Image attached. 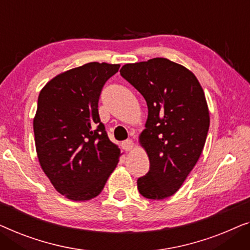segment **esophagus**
Segmentation results:
<instances>
[{
    "instance_id": "34e87169",
    "label": "esophagus",
    "mask_w": 250,
    "mask_h": 250,
    "mask_svg": "<svg viewBox=\"0 0 250 250\" xmlns=\"http://www.w3.org/2000/svg\"><path fill=\"white\" fill-rule=\"evenodd\" d=\"M122 146H124V148L125 149V150H131L132 148H133V146H135V144H133V140H131V139H126L125 142H124L122 143Z\"/></svg>"
}]
</instances>
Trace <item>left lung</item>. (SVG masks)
<instances>
[{"instance_id":"8db88e82","label":"left lung","mask_w":250,"mask_h":250,"mask_svg":"<svg viewBox=\"0 0 250 250\" xmlns=\"http://www.w3.org/2000/svg\"><path fill=\"white\" fill-rule=\"evenodd\" d=\"M120 73L148 107L139 144L149 159V171L137 187L148 199L167 198L202 155L209 128L205 94L190 70L164 58L128 63Z\"/></svg>"}]
</instances>
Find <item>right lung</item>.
<instances>
[{
  "label": "right lung",
  "instance_id": "1",
  "mask_svg": "<svg viewBox=\"0 0 250 250\" xmlns=\"http://www.w3.org/2000/svg\"><path fill=\"white\" fill-rule=\"evenodd\" d=\"M119 68L86 63L55 76L38 96L34 118L38 161L55 190L68 199L83 202L100 195L121 156L97 108L104 83Z\"/></svg>",
  "mask_w": 250,
  "mask_h": 250
}]
</instances>
